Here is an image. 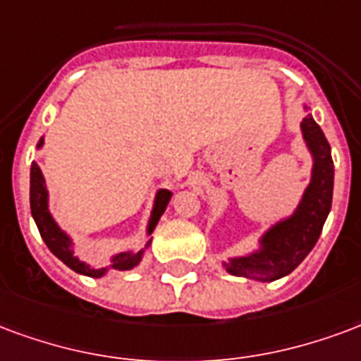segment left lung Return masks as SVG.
Wrapping results in <instances>:
<instances>
[{
    "label": "left lung",
    "mask_w": 361,
    "mask_h": 361,
    "mask_svg": "<svg viewBox=\"0 0 361 361\" xmlns=\"http://www.w3.org/2000/svg\"><path fill=\"white\" fill-rule=\"evenodd\" d=\"M300 128L307 149L314 157L312 180L290 217L279 221L265 231L257 252L248 256L231 257L223 264L235 277L254 279L262 283L285 277L304 262V257L312 252L319 238L321 228L325 225L333 204L335 167L331 157V146L314 117L306 115Z\"/></svg>",
    "instance_id": "1"
}]
</instances>
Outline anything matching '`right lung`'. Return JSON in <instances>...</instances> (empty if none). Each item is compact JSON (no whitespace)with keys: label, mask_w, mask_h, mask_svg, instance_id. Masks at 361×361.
Wrapping results in <instances>:
<instances>
[{"label":"right lung","mask_w":361,"mask_h":361,"mask_svg":"<svg viewBox=\"0 0 361 361\" xmlns=\"http://www.w3.org/2000/svg\"><path fill=\"white\" fill-rule=\"evenodd\" d=\"M44 144V138L38 142V148H42ZM171 200V192L169 190H159L155 194V202H154V209H152V215H149L148 221V235L154 233L155 225L157 221L165 212V207L169 204ZM30 212H32V217L36 221V227L40 231L42 238L46 242V246L51 250V254L55 257H59L63 264L71 267L76 273L80 275H86V277H104L107 269H117V271H128L136 267V265L142 262V256H144V250L140 252H121L117 256L111 257V265L109 267H90L88 264L80 262L78 257L75 256V248H73V240L69 238L67 233H63L59 225L55 223V219L51 217L49 213V207H47V188H46V180H44V175H42L40 167L32 163L30 167ZM149 242L146 244V248L149 246Z\"/></svg>","instance_id":"add662e5"}]
</instances>
